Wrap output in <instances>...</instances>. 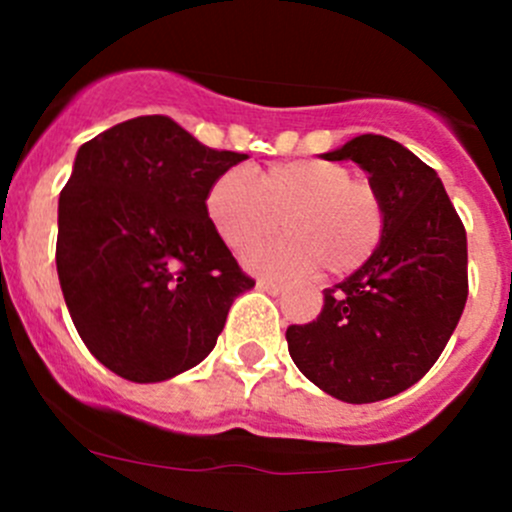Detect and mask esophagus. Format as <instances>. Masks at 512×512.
<instances>
[{"label":"esophagus","mask_w":512,"mask_h":512,"mask_svg":"<svg viewBox=\"0 0 512 512\" xmlns=\"http://www.w3.org/2000/svg\"><path fill=\"white\" fill-rule=\"evenodd\" d=\"M257 287L262 289V292H270V294H280L285 285L282 282H272V280H257Z\"/></svg>","instance_id":"esophagus-1"}]
</instances>
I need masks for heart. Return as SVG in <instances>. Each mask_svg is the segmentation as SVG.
<instances>
[{"label": "heart", "instance_id": "1", "mask_svg": "<svg viewBox=\"0 0 512 512\" xmlns=\"http://www.w3.org/2000/svg\"><path fill=\"white\" fill-rule=\"evenodd\" d=\"M205 213L230 250L245 252L280 232L292 235L255 250L247 262L267 275H309L324 267L344 277L361 270L386 230L384 198L347 165L322 158L272 163L252 175L230 168L205 195Z\"/></svg>", "mask_w": 512, "mask_h": 512}]
</instances>
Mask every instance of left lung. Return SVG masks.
I'll return each mask as SVG.
<instances>
[{"label": "left lung", "instance_id": "obj_1", "mask_svg": "<svg viewBox=\"0 0 512 512\" xmlns=\"http://www.w3.org/2000/svg\"><path fill=\"white\" fill-rule=\"evenodd\" d=\"M327 160H354L384 198L386 230L361 270L324 289L309 324L287 329L289 356L347 404L414 386L446 349L468 299V242L441 178L386 136H356Z\"/></svg>", "mask_w": 512, "mask_h": 512}]
</instances>
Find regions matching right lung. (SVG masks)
I'll use <instances>...</instances> for the list:
<instances>
[{"label":"right lung","mask_w":512,"mask_h":512,"mask_svg":"<svg viewBox=\"0 0 512 512\" xmlns=\"http://www.w3.org/2000/svg\"><path fill=\"white\" fill-rule=\"evenodd\" d=\"M215 151L168 116H138L79 148L59 195L56 272L89 352L136 384L213 352L237 294L255 287L205 213Z\"/></svg>","instance_id":"add662e5"}]
</instances>
